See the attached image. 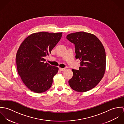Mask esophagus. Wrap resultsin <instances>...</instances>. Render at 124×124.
I'll return each instance as SVG.
<instances>
[{
    "label": "esophagus",
    "instance_id": "34e87169",
    "mask_svg": "<svg viewBox=\"0 0 124 124\" xmlns=\"http://www.w3.org/2000/svg\"><path fill=\"white\" fill-rule=\"evenodd\" d=\"M59 70L62 71H65L66 70L65 68H59Z\"/></svg>",
    "mask_w": 124,
    "mask_h": 124
}]
</instances>
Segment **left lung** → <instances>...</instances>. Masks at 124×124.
<instances>
[{
    "label": "left lung",
    "mask_w": 124,
    "mask_h": 124,
    "mask_svg": "<svg viewBox=\"0 0 124 124\" xmlns=\"http://www.w3.org/2000/svg\"><path fill=\"white\" fill-rule=\"evenodd\" d=\"M75 45V58L80 60L79 70L72 69L73 76L68 81L73 90L85 92L95 87L105 73L106 52L96 36L84 31L68 34L66 37Z\"/></svg>",
    "instance_id": "obj_1"
}]
</instances>
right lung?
<instances>
[{"mask_svg": "<svg viewBox=\"0 0 124 124\" xmlns=\"http://www.w3.org/2000/svg\"><path fill=\"white\" fill-rule=\"evenodd\" d=\"M62 32H39L27 37L16 54L18 73L24 85L36 93H43L51 87L59 68L44 62V57L61 39Z\"/></svg>", "mask_w": 124, "mask_h": 124, "instance_id": "add662e5", "label": "right lung"}]
</instances>
